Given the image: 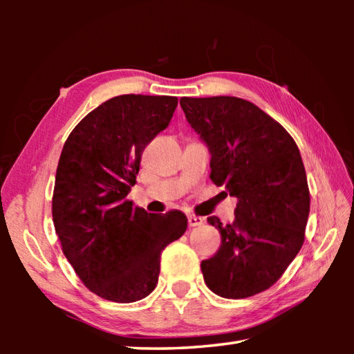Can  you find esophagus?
I'll return each instance as SVG.
<instances>
[{
  "mask_svg": "<svg viewBox=\"0 0 354 354\" xmlns=\"http://www.w3.org/2000/svg\"><path fill=\"white\" fill-rule=\"evenodd\" d=\"M203 223H205V218L196 217V215H189V226H201Z\"/></svg>",
  "mask_w": 354,
  "mask_h": 354,
  "instance_id": "1",
  "label": "esophagus"
}]
</instances>
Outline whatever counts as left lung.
Instances as JSON below:
<instances>
[{
    "label": "left lung",
    "mask_w": 354,
    "mask_h": 354,
    "mask_svg": "<svg viewBox=\"0 0 354 354\" xmlns=\"http://www.w3.org/2000/svg\"><path fill=\"white\" fill-rule=\"evenodd\" d=\"M211 153V179L237 198L236 218L221 225L217 253L201 262L206 286L223 298H247L283 277L304 242L309 187L292 136L270 115L236 97L179 101Z\"/></svg>",
    "instance_id": "1"
}]
</instances>
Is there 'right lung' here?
Masks as SVG:
<instances>
[{
    "label": "right lung",
    "instance_id": "add662e5",
    "mask_svg": "<svg viewBox=\"0 0 354 354\" xmlns=\"http://www.w3.org/2000/svg\"><path fill=\"white\" fill-rule=\"evenodd\" d=\"M176 106V97H113L87 113L62 148L53 192L56 234L84 286L109 301L149 295L160 253L187 230L181 211L148 214L127 198L143 149L169 127Z\"/></svg>",
    "mask_w": 354,
    "mask_h": 354
}]
</instances>
